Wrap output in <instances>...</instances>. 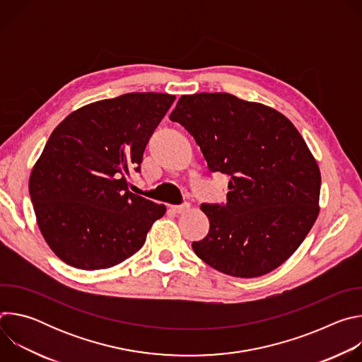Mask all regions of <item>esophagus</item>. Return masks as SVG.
<instances>
[{"label": "esophagus", "mask_w": 362, "mask_h": 362, "mask_svg": "<svg viewBox=\"0 0 362 362\" xmlns=\"http://www.w3.org/2000/svg\"><path fill=\"white\" fill-rule=\"evenodd\" d=\"M189 208H190V204H189V203H182V204L172 206L170 209H172L175 214H185L186 211H189Z\"/></svg>", "instance_id": "obj_1"}]
</instances>
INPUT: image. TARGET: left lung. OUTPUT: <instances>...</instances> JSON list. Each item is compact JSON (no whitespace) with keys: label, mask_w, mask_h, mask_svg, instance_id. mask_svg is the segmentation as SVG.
<instances>
[{"label":"left lung","mask_w":362,"mask_h":362,"mask_svg":"<svg viewBox=\"0 0 362 362\" xmlns=\"http://www.w3.org/2000/svg\"><path fill=\"white\" fill-rule=\"evenodd\" d=\"M169 119L193 136L212 173L230 177L226 203L200 206L211 228L194 253L238 278L282 265L320 212V168L295 126L228 93L182 95Z\"/></svg>","instance_id":"obj_1"}]
</instances>
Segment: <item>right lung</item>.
Returning a JSON list of instances; mask_svg holds the SVG:
<instances>
[{
	"label": "right lung",
	"mask_w": 362,
	"mask_h": 362,
	"mask_svg": "<svg viewBox=\"0 0 362 362\" xmlns=\"http://www.w3.org/2000/svg\"><path fill=\"white\" fill-rule=\"evenodd\" d=\"M175 95L127 93L67 116L51 133L30 176L38 228L66 264L112 268L134 255L166 212L132 193L143 153Z\"/></svg>",
	"instance_id": "1"
}]
</instances>
